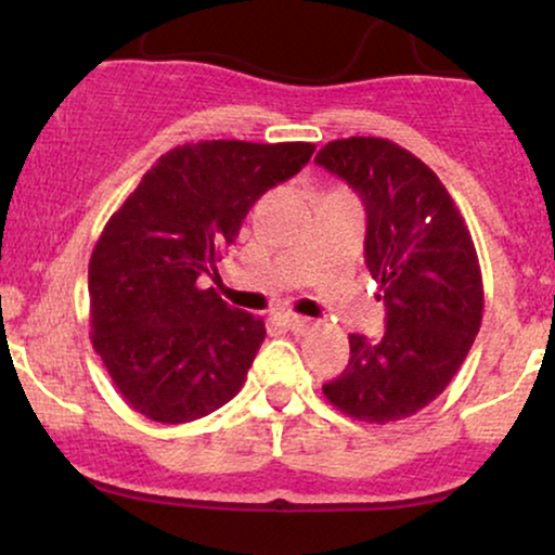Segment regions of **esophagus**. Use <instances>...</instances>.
<instances>
[{
  "label": "esophagus",
  "mask_w": 555,
  "mask_h": 555,
  "mask_svg": "<svg viewBox=\"0 0 555 555\" xmlns=\"http://www.w3.org/2000/svg\"><path fill=\"white\" fill-rule=\"evenodd\" d=\"M282 323L289 331H295V334H305V331L313 328V321H310V318H302V315H295V313H284Z\"/></svg>",
  "instance_id": "34e87169"
}]
</instances>
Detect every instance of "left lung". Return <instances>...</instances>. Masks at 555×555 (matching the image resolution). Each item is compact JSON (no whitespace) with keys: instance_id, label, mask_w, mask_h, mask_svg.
Wrapping results in <instances>:
<instances>
[{"instance_id":"obj_1","label":"left lung","mask_w":555,"mask_h":555,"mask_svg":"<svg viewBox=\"0 0 555 555\" xmlns=\"http://www.w3.org/2000/svg\"><path fill=\"white\" fill-rule=\"evenodd\" d=\"M315 164L360 195L365 263L386 305V334H349V365L323 393L365 423L412 417L451 384L480 331L473 234L436 171L391 140H331Z\"/></svg>"}]
</instances>
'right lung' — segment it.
<instances>
[{
    "instance_id": "1",
    "label": "right lung",
    "mask_w": 555,
    "mask_h": 555,
    "mask_svg": "<svg viewBox=\"0 0 555 555\" xmlns=\"http://www.w3.org/2000/svg\"><path fill=\"white\" fill-rule=\"evenodd\" d=\"M313 143L201 140L171 149L112 214L88 263L91 341L132 410L180 425L237 397L263 318L203 289L266 190Z\"/></svg>"
}]
</instances>
